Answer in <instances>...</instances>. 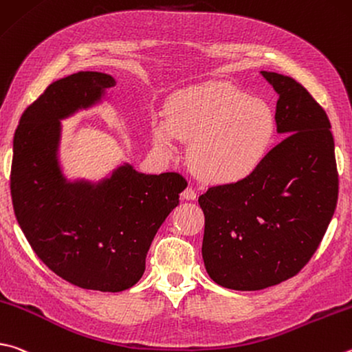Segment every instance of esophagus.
Segmentation results:
<instances>
[{
	"instance_id": "1",
	"label": "esophagus",
	"mask_w": 352,
	"mask_h": 352,
	"mask_svg": "<svg viewBox=\"0 0 352 352\" xmlns=\"http://www.w3.org/2000/svg\"><path fill=\"white\" fill-rule=\"evenodd\" d=\"M182 195H183L184 200H195V198H197V192H195V189L192 186H188L186 189H184Z\"/></svg>"
}]
</instances>
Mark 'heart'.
Wrapping results in <instances>:
<instances>
[{
	"label": "heart",
	"mask_w": 352,
	"mask_h": 352,
	"mask_svg": "<svg viewBox=\"0 0 352 352\" xmlns=\"http://www.w3.org/2000/svg\"><path fill=\"white\" fill-rule=\"evenodd\" d=\"M276 135V115L263 100L229 85L190 87L172 101L166 121L152 127L154 144L177 154V137L192 140L190 163L203 180H246L266 160Z\"/></svg>",
	"instance_id": "b5f03b06"
}]
</instances>
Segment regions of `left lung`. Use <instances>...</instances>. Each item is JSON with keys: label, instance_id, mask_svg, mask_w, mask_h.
Listing matches in <instances>:
<instances>
[{"label": "left lung", "instance_id": "left-lung-1", "mask_svg": "<svg viewBox=\"0 0 352 352\" xmlns=\"http://www.w3.org/2000/svg\"><path fill=\"white\" fill-rule=\"evenodd\" d=\"M278 94L277 132L286 135L246 178L198 197L203 261L217 285L258 291L302 271L327 232L338 197L331 123L291 76L261 70Z\"/></svg>", "mask_w": 352, "mask_h": 352}]
</instances>
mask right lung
Returning <instances> with one entry per match:
<instances>
[{"label":"right lung","instance_id":"add662e5","mask_svg":"<svg viewBox=\"0 0 352 352\" xmlns=\"http://www.w3.org/2000/svg\"><path fill=\"white\" fill-rule=\"evenodd\" d=\"M113 86L101 72L52 82L21 115L10 169L15 217L38 258L66 282L103 292L142 278L151 243L188 184L177 172L146 175L131 164L97 184L69 183L61 174L60 120Z\"/></svg>","mask_w":352,"mask_h":352}]
</instances>
